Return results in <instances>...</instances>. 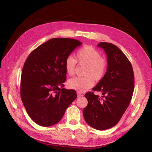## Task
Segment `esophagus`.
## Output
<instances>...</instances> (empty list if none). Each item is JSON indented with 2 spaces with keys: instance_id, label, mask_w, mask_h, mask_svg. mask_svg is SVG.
Returning a JSON list of instances; mask_svg holds the SVG:
<instances>
[{
  "instance_id": "obj_1",
  "label": "esophagus",
  "mask_w": 152,
  "mask_h": 152,
  "mask_svg": "<svg viewBox=\"0 0 152 152\" xmlns=\"http://www.w3.org/2000/svg\"><path fill=\"white\" fill-rule=\"evenodd\" d=\"M77 97H82V96H83V94L80 93V92H77Z\"/></svg>"
}]
</instances>
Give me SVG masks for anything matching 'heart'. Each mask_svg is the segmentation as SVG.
<instances>
[{"mask_svg": "<svg viewBox=\"0 0 152 152\" xmlns=\"http://www.w3.org/2000/svg\"><path fill=\"white\" fill-rule=\"evenodd\" d=\"M77 61L80 65L86 66L84 73L85 77H75L69 80L68 86L70 89L80 92L88 90L94 85L93 79L97 82L101 80L107 72V60L91 45H84L78 50L76 59L72 56L66 58L65 68L68 75L72 76L75 73Z\"/></svg>", "mask_w": 152, "mask_h": 152, "instance_id": "heart-1", "label": "heart"}]
</instances>
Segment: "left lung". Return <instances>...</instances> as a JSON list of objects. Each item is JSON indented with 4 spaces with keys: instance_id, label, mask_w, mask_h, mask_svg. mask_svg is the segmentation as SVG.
<instances>
[{
    "instance_id": "1",
    "label": "left lung",
    "mask_w": 152,
    "mask_h": 152,
    "mask_svg": "<svg viewBox=\"0 0 152 152\" xmlns=\"http://www.w3.org/2000/svg\"><path fill=\"white\" fill-rule=\"evenodd\" d=\"M98 46L107 54L108 66L93 91L102 92V96L93 92L85 94L88 104L83 115L89 126L102 131L115 126L126 112L134 92V76L129 60L115 45L100 42Z\"/></svg>"
}]
</instances>
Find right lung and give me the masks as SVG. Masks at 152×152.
Returning a JSON list of instances; mask_svg holds the SVG:
<instances>
[{
	"label": "right lung",
	"mask_w": 152,
	"mask_h": 152,
	"mask_svg": "<svg viewBox=\"0 0 152 152\" xmlns=\"http://www.w3.org/2000/svg\"><path fill=\"white\" fill-rule=\"evenodd\" d=\"M81 44L75 39L53 38L26 58L21 77V98L28 115L38 125L57 124L77 98L75 90L63 88L66 79L65 62Z\"/></svg>",
	"instance_id": "obj_1"
}]
</instances>
